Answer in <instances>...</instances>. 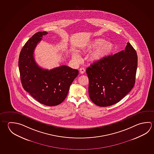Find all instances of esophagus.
Listing matches in <instances>:
<instances>
[{
	"mask_svg": "<svg viewBox=\"0 0 154 154\" xmlns=\"http://www.w3.org/2000/svg\"><path fill=\"white\" fill-rule=\"evenodd\" d=\"M79 72H80V73L83 74V73H84L85 72V69L84 68H81L80 69H79Z\"/></svg>",
	"mask_w": 154,
	"mask_h": 154,
	"instance_id": "obj_1",
	"label": "esophagus"
}]
</instances>
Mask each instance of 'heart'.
I'll return each mask as SVG.
<instances>
[{
  "label": "heart",
  "mask_w": 154,
  "mask_h": 154,
  "mask_svg": "<svg viewBox=\"0 0 154 154\" xmlns=\"http://www.w3.org/2000/svg\"><path fill=\"white\" fill-rule=\"evenodd\" d=\"M88 48L95 49L90 56L91 61H98L111 54L114 50V45L109 42H106L102 38H96L91 41L88 45ZM72 57L75 60H79V55L76 52L72 53Z\"/></svg>",
  "instance_id": "heart-1"
}]
</instances>
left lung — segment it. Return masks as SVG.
Returning <instances> with one entry per match:
<instances>
[{
	"label": "left lung",
	"mask_w": 154,
	"mask_h": 154,
	"mask_svg": "<svg viewBox=\"0 0 154 154\" xmlns=\"http://www.w3.org/2000/svg\"><path fill=\"white\" fill-rule=\"evenodd\" d=\"M137 55L130 43L124 50L108 56L86 69L89 97L99 106L119 102L134 86Z\"/></svg>",
	"instance_id": "obj_1"
}]
</instances>
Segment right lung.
Masks as SVG:
<instances>
[{"label": "right lung", "instance_id": "right-lung-1", "mask_svg": "<svg viewBox=\"0 0 154 154\" xmlns=\"http://www.w3.org/2000/svg\"><path fill=\"white\" fill-rule=\"evenodd\" d=\"M38 32L25 44L19 54V72L22 86L38 102L47 106H56L67 96L71 84L78 76V70L66 65L46 70L39 67L33 56L34 50L43 35Z\"/></svg>", "mask_w": 154, "mask_h": 154}]
</instances>
